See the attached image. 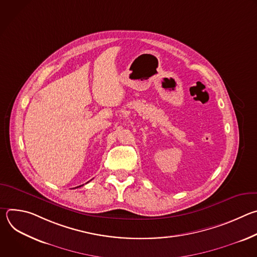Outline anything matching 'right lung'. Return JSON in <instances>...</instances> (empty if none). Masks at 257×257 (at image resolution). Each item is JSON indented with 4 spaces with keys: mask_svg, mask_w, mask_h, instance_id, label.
I'll use <instances>...</instances> for the list:
<instances>
[{
    "mask_svg": "<svg viewBox=\"0 0 257 257\" xmlns=\"http://www.w3.org/2000/svg\"><path fill=\"white\" fill-rule=\"evenodd\" d=\"M81 186H82V185H80V186H77V187H75V188H78V187H81Z\"/></svg>",
    "mask_w": 257,
    "mask_h": 257,
    "instance_id": "obj_1",
    "label": "right lung"
}]
</instances>
